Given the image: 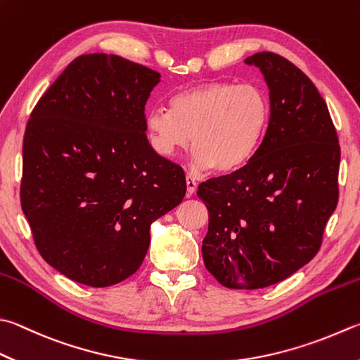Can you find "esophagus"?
Wrapping results in <instances>:
<instances>
[{
	"label": "esophagus",
	"mask_w": 360,
	"mask_h": 360,
	"mask_svg": "<svg viewBox=\"0 0 360 360\" xmlns=\"http://www.w3.org/2000/svg\"><path fill=\"white\" fill-rule=\"evenodd\" d=\"M195 189H198V181L194 180L193 175H186V191L188 195H193L195 193Z\"/></svg>",
	"instance_id": "1"
}]
</instances>
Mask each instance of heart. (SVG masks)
Returning <instances> with one entry per match:
<instances>
[{
    "mask_svg": "<svg viewBox=\"0 0 360 360\" xmlns=\"http://www.w3.org/2000/svg\"><path fill=\"white\" fill-rule=\"evenodd\" d=\"M169 108L146 117L153 150L172 158L191 141L194 166L214 172H232L246 165L259 150L271 116L262 87L224 81L177 92Z\"/></svg>",
    "mask_w": 360,
    "mask_h": 360,
    "instance_id": "heart-1",
    "label": "heart"
}]
</instances>
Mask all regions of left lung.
<instances>
[{
  "instance_id": "left-lung-1",
  "label": "left lung",
  "mask_w": 360,
  "mask_h": 360,
  "mask_svg": "<svg viewBox=\"0 0 360 360\" xmlns=\"http://www.w3.org/2000/svg\"><path fill=\"white\" fill-rule=\"evenodd\" d=\"M262 70L271 116L246 165L199 185L208 210L205 268L221 285L255 290L287 279L321 248L338 200L340 146L320 92L271 51L244 59Z\"/></svg>"
}]
</instances>
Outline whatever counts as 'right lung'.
Returning a JSON list of instances; mask_svg holds the SVG:
<instances>
[{
    "mask_svg": "<svg viewBox=\"0 0 360 360\" xmlns=\"http://www.w3.org/2000/svg\"><path fill=\"white\" fill-rule=\"evenodd\" d=\"M160 77L116 54H83L31 112L20 202L39 254L75 282L101 288L136 273L152 222L185 198L183 169L146 134Z\"/></svg>",
    "mask_w": 360,
    "mask_h": 360,
    "instance_id": "1",
    "label": "right lung"
}]
</instances>
